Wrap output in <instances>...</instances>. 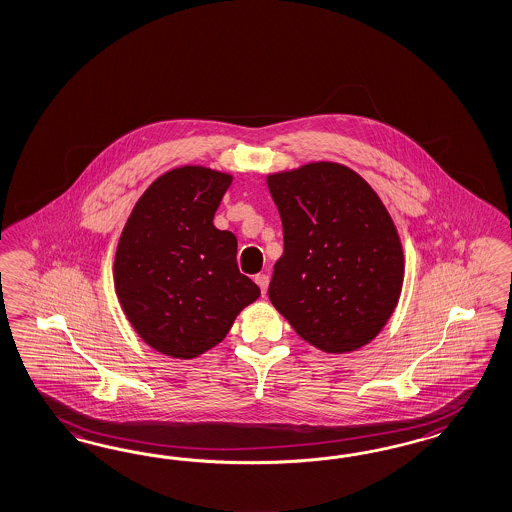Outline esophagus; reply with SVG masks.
<instances>
[{
	"instance_id": "esophagus-1",
	"label": "esophagus",
	"mask_w": 512,
	"mask_h": 512,
	"mask_svg": "<svg viewBox=\"0 0 512 512\" xmlns=\"http://www.w3.org/2000/svg\"><path fill=\"white\" fill-rule=\"evenodd\" d=\"M254 280H256V284L260 286V290H262V295H265V292H267V286H269V275H265V273H260V275H256V277H254Z\"/></svg>"
}]
</instances>
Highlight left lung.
Segmentation results:
<instances>
[{"label":"left lung","mask_w":512,"mask_h":512,"mask_svg":"<svg viewBox=\"0 0 512 512\" xmlns=\"http://www.w3.org/2000/svg\"><path fill=\"white\" fill-rule=\"evenodd\" d=\"M284 252L273 307L318 350H359L380 335L404 282L395 222L363 177L338 162L267 176Z\"/></svg>","instance_id":"8db88e82"}]
</instances>
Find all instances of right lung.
Wrapping results in <instances>:
<instances>
[{
    "instance_id": "obj_1",
    "label": "right lung",
    "mask_w": 512,
    "mask_h": 512,
    "mask_svg": "<svg viewBox=\"0 0 512 512\" xmlns=\"http://www.w3.org/2000/svg\"><path fill=\"white\" fill-rule=\"evenodd\" d=\"M234 177L181 166L134 205L114 260L121 308L155 351L192 359L215 348L260 288L237 267V239L213 224Z\"/></svg>"
}]
</instances>
